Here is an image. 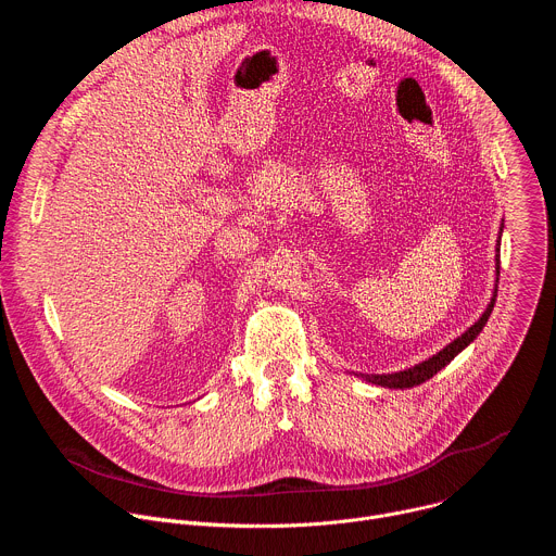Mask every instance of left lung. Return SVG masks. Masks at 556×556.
<instances>
[{"label": "left lung", "mask_w": 556, "mask_h": 556, "mask_svg": "<svg viewBox=\"0 0 556 556\" xmlns=\"http://www.w3.org/2000/svg\"><path fill=\"white\" fill-rule=\"evenodd\" d=\"M500 240H502V228H500ZM500 240H497V253H500ZM500 257V255H497ZM497 275H500V260H497ZM495 299H497V283H495V292H493V299L489 303V307L484 309V314L478 319V324L470 326L462 337H457L455 341H451L444 350H440L438 354H433L431 358L409 367V369H403V371H395V374H361L367 382L371 384H380V387H389V389H407V387H416V384H422L425 380H429L431 376H435L442 367H446L464 348H468L475 339H478V334L484 330L489 316L495 307Z\"/></svg>", "instance_id": "obj_1"}]
</instances>
